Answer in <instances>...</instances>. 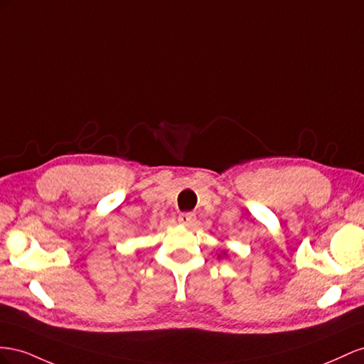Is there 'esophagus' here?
<instances>
[{
	"instance_id": "obj_1",
	"label": "esophagus",
	"mask_w": 364,
	"mask_h": 364,
	"mask_svg": "<svg viewBox=\"0 0 364 364\" xmlns=\"http://www.w3.org/2000/svg\"><path fill=\"white\" fill-rule=\"evenodd\" d=\"M195 221H196V216H195V213H191V212L181 213L178 216V223L181 225H186V227H192L195 224Z\"/></svg>"
}]
</instances>
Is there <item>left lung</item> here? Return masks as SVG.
I'll list each match as a JSON object with an SVG mask.
<instances>
[{"label": "left lung", "instance_id": "1", "mask_svg": "<svg viewBox=\"0 0 364 364\" xmlns=\"http://www.w3.org/2000/svg\"><path fill=\"white\" fill-rule=\"evenodd\" d=\"M227 256V252L224 250V252H221V255H218V257H225Z\"/></svg>", "mask_w": 364, "mask_h": 364}]
</instances>
